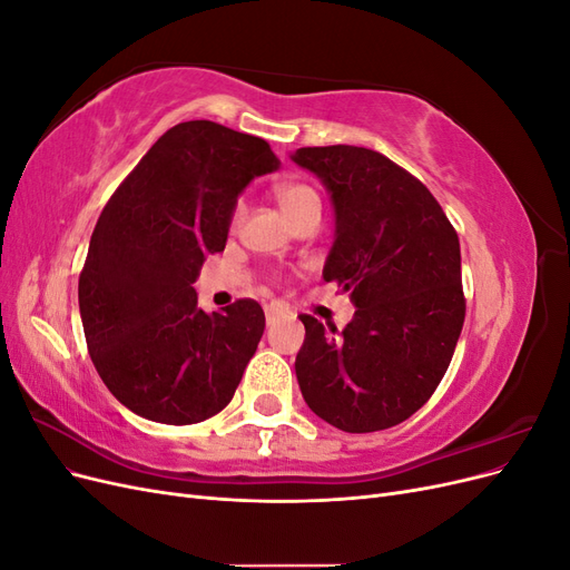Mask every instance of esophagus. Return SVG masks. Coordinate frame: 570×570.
<instances>
[{
  "mask_svg": "<svg viewBox=\"0 0 570 570\" xmlns=\"http://www.w3.org/2000/svg\"><path fill=\"white\" fill-rule=\"evenodd\" d=\"M264 312H266V323H268V325L275 323V321H278V318L283 316V308L275 306V304H268V306L264 308Z\"/></svg>",
  "mask_w": 570,
  "mask_h": 570,
  "instance_id": "1",
  "label": "esophagus"
}]
</instances>
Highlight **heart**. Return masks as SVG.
<instances>
[{
    "instance_id": "1",
    "label": "heart",
    "mask_w": 570,
    "mask_h": 570,
    "mask_svg": "<svg viewBox=\"0 0 570 570\" xmlns=\"http://www.w3.org/2000/svg\"><path fill=\"white\" fill-rule=\"evenodd\" d=\"M275 202L281 204L283 214L292 223L299 220L306 214H312V212H321L318 195L304 183H283V185H278V187H275ZM243 214H245V204L237 202L235 209H233V223L243 218Z\"/></svg>"
}]
</instances>
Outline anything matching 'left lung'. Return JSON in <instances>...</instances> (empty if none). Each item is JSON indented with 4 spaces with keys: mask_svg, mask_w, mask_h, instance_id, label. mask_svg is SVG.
I'll use <instances>...</instances> for the list:
<instances>
[{
    "mask_svg": "<svg viewBox=\"0 0 570 570\" xmlns=\"http://www.w3.org/2000/svg\"><path fill=\"white\" fill-rule=\"evenodd\" d=\"M335 204L325 283L350 292L354 321L302 314L295 361L304 402L344 433H375L413 416L444 377L465 318L461 249L430 189L385 154L331 145L295 151Z\"/></svg>",
    "mask_w": 570,
    "mask_h": 570,
    "instance_id": "1",
    "label": "left lung"
}]
</instances>
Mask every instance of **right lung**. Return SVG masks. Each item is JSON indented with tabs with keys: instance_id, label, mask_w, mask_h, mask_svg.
I'll list each match as a JSON object with an SVG mask.
<instances>
[{
	"instance_id": "add662e5",
	"label": "right lung",
	"mask_w": 570,
	"mask_h": 570,
	"mask_svg": "<svg viewBox=\"0 0 570 570\" xmlns=\"http://www.w3.org/2000/svg\"><path fill=\"white\" fill-rule=\"evenodd\" d=\"M278 159L262 137L214 120L166 130L101 212L78 281L85 342L132 413L189 425L226 409L264 335V308L197 306L199 268L226 249L230 216Z\"/></svg>"
}]
</instances>
